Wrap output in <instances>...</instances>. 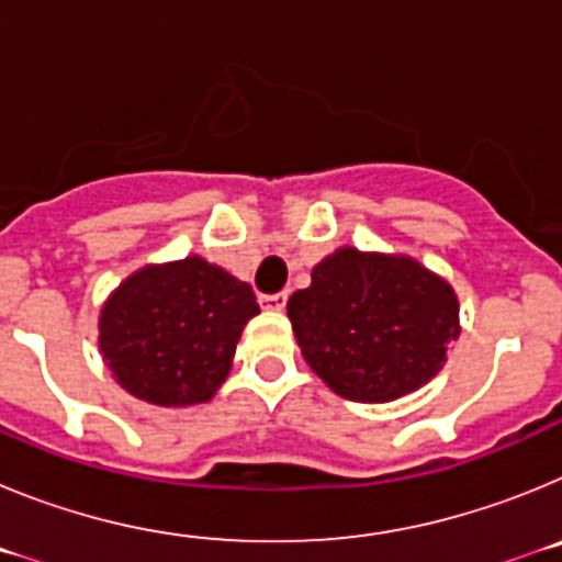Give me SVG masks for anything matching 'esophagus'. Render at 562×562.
<instances>
[{
	"mask_svg": "<svg viewBox=\"0 0 562 562\" xmlns=\"http://www.w3.org/2000/svg\"><path fill=\"white\" fill-rule=\"evenodd\" d=\"M261 310H270V312H281L286 306V292H276V295H261Z\"/></svg>",
	"mask_w": 562,
	"mask_h": 562,
	"instance_id": "1",
	"label": "esophagus"
}]
</instances>
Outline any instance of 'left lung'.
<instances>
[{
    "mask_svg": "<svg viewBox=\"0 0 562 562\" xmlns=\"http://www.w3.org/2000/svg\"><path fill=\"white\" fill-rule=\"evenodd\" d=\"M301 355L342 400L394 402L448 362L461 335L448 278L405 252L337 247L286 301Z\"/></svg>",
    "mask_w": 562,
    "mask_h": 562,
    "instance_id": "8db88e82",
    "label": "left lung"
}]
</instances>
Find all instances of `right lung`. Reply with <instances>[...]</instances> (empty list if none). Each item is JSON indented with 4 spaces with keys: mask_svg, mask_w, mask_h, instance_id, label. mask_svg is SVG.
<instances>
[{
    "mask_svg": "<svg viewBox=\"0 0 562 562\" xmlns=\"http://www.w3.org/2000/svg\"><path fill=\"white\" fill-rule=\"evenodd\" d=\"M250 284L202 256L134 270L103 301L98 349L114 382L160 408L213 400L258 315Z\"/></svg>",
    "mask_w": 562,
    "mask_h": 562,
    "instance_id": "obj_1",
    "label": "right lung"
}]
</instances>
